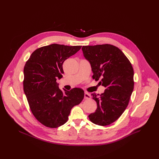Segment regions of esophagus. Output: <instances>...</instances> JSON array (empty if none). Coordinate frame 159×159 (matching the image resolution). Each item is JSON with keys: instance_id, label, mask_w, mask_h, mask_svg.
<instances>
[{"instance_id": "34e87169", "label": "esophagus", "mask_w": 159, "mask_h": 159, "mask_svg": "<svg viewBox=\"0 0 159 159\" xmlns=\"http://www.w3.org/2000/svg\"><path fill=\"white\" fill-rule=\"evenodd\" d=\"M90 94L89 93H85V94H84V98L85 99H90Z\"/></svg>"}]
</instances>
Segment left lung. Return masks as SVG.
I'll list each match as a JSON object with an SVG mask.
<instances>
[{
    "label": "left lung",
    "mask_w": 159,
    "mask_h": 159,
    "mask_svg": "<svg viewBox=\"0 0 159 159\" xmlns=\"http://www.w3.org/2000/svg\"><path fill=\"white\" fill-rule=\"evenodd\" d=\"M84 57L90 63L93 78L101 79L106 89L101 95L92 94L97 102V109L89 115L93 123L106 126L116 121L123 114L134 88L132 65L116 47L105 44L83 46Z\"/></svg>",
    "instance_id": "left-lung-1"
}]
</instances>
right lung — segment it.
Listing matches in <instances>:
<instances>
[{"label": "right lung", "instance_id": "add662e5", "mask_svg": "<svg viewBox=\"0 0 159 159\" xmlns=\"http://www.w3.org/2000/svg\"><path fill=\"white\" fill-rule=\"evenodd\" d=\"M81 47L52 44L36 50L25 64L24 92L33 115L44 126L54 128L64 125L72 108L84 99L82 89L63 92L57 83L63 77L64 61Z\"/></svg>", "mask_w": 159, "mask_h": 159}]
</instances>
